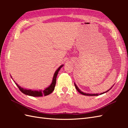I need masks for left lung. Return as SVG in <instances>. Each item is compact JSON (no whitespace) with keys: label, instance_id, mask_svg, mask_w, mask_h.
Returning a JSON list of instances; mask_svg holds the SVG:
<instances>
[{"label":"left lung","instance_id":"1","mask_svg":"<svg viewBox=\"0 0 128 128\" xmlns=\"http://www.w3.org/2000/svg\"><path fill=\"white\" fill-rule=\"evenodd\" d=\"M74 85H75V88H76V89L77 90H78V91L79 92V93H80L81 94H83V95H85V96H98V94H86V93H84V92H83L82 91H81L78 88V87L77 86V85H76L75 84V83L74 82ZM112 88H111L110 90H108V91H106V92H103V93H101V94H104V93H106V92H108V91H110V90Z\"/></svg>","mask_w":128,"mask_h":128}]
</instances>
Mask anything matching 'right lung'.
<instances>
[{
    "label": "right lung",
    "instance_id": "1",
    "mask_svg": "<svg viewBox=\"0 0 128 128\" xmlns=\"http://www.w3.org/2000/svg\"><path fill=\"white\" fill-rule=\"evenodd\" d=\"M64 65H62V66H60L58 68V69H57L55 72L54 74L53 75L52 82L50 85L49 86L48 88H47L45 90H44L38 91V90H28V89L21 88V87L19 86L18 84H16V82L15 83L16 84V85H17L18 88L21 91V92H22L23 94H24L26 95H28V96H33V97H42L43 96H47V95L50 94L52 92L54 91V88H55V86H56L57 75H58V72L60 70V69ZM11 78H12V76H11Z\"/></svg>",
    "mask_w": 128,
    "mask_h": 128
}]
</instances>
